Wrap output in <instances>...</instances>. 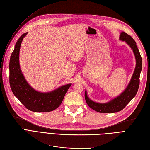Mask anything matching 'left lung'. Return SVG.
Returning <instances> with one entry per match:
<instances>
[{"label":"left lung","instance_id":"1","mask_svg":"<svg viewBox=\"0 0 150 150\" xmlns=\"http://www.w3.org/2000/svg\"><path fill=\"white\" fill-rule=\"evenodd\" d=\"M120 39L125 41L132 49L136 59V67L130 82L127 88L120 96L106 103H96L88 98L87 92L85 91L84 96L88 105L94 111L103 113H112L121 111L128 104L135 95L137 94L139 86V76L142 69V59L139 50L137 46V43L129 35L125 32H122L120 36Z\"/></svg>","mask_w":150,"mask_h":150}]
</instances>
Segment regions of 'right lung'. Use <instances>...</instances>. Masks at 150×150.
Here are the masks:
<instances>
[{"label": "right lung", "instance_id": "1", "mask_svg": "<svg viewBox=\"0 0 150 150\" xmlns=\"http://www.w3.org/2000/svg\"><path fill=\"white\" fill-rule=\"evenodd\" d=\"M28 33L22 34L15 45L9 62V83L14 96L28 110L37 112H50L61 104L71 84H67L48 93L34 89L27 82L20 68L19 51L22 40Z\"/></svg>", "mask_w": 150, "mask_h": 150}]
</instances>
